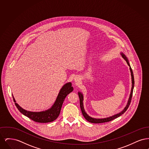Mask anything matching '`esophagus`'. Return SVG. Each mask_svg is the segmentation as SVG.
<instances>
[{"instance_id": "1", "label": "esophagus", "mask_w": 149, "mask_h": 149, "mask_svg": "<svg viewBox=\"0 0 149 149\" xmlns=\"http://www.w3.org/2000/svg\"><path fill=\"white\" fill-rule=\"evenodd\" d=\"M74 81L75 82H78V81H79V78H77V77H75V78H74Z\"/></svg>"}]
</instances>
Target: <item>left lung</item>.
Returning <instances> with one entry per match:
<instances>
[{
  "label": "left lung",
  "mask_w": 149,
  "mask_h": 149,
  "mask_svg": "<svg viewBox=\"0 0 149 149\" xmlns=\"http://www.w3.org/2000/svg\"><path fill=\"white\" fill-rule=\"evenodd\" d=\"M120 55L126 61L128 65L130 66V70L131 71V79H132V88H131V93L130 95V97L129 99L128 100L126 106L125 107V108L118 113L116 114L115 115H113L112 116L109 117H107L104 118H92L91 117H90L89 115H88L87 113L85 112V110H84V108L83 106V95L81 92H78V95H79V97L80 99V106L81 108V111L82 114L84 116V117L85 118L86 120H88L89 122L93 123H104V122H109L111 120H113L115 118L120 117L122 114L124 113L128 109V107L130 106V104L131 103V101L132 99V93H133V90H134V84H135V80H134V74H133V71L131 68V66L129 63V61L128 60L127 57L126 56V55L125 54H123V52H120Z\"/></svg>",
  "instance_id": "obj_1"
}]
</instances>
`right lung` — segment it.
<instances>
[{
    "label": "right lung",
    "instance_id": "right-lung-1",
    "mask_svg": "<svg viewBox=\"0 0 149 149\" xmlns=\"http://www.w3.org/2000/svg\"><path fill=\"white\" fill-rule=\"evenodd\" d=\"M71 83L69 82L62 87L58 93L56 99L50 109L42 112H30L23 109L15 102L13 96V98L15 102V105L19 112L27 116L31 120L39 123H48L55 120L58 117L64 99L66 97L73 91V87L71 86Z\"/></svg>",
    "mask_w": 149,
    "mask_h": 149
}]
</instances>
